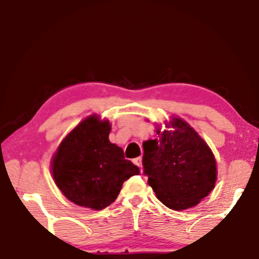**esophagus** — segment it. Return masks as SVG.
<instances>
[{"label": "esophagus", "mask_w": 259, "mask_h": 259, "mask_svg": "<svg viewBox=\"0 0 259 259\" xmlns=\"http://www.w3.org/2000/svg\"><path fill=\"white\" fill-rule=\"evenodd\" d=\"M134 164L141 168V167H143V158H141V157H137V158L134 159Z\"/></svg>", "instance_id": "esophagus-1"}]
</instances>
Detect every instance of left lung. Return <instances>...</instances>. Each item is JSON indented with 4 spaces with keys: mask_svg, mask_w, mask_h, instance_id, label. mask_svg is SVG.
<instances>
[{
    "mask_svg": "<svg viewBox=\"0 0 259 259\" xmlns=\"http://www.w3.org/2000/svg\"><path fill=\"white\" fill-rule=\"evenodd\" d=\"M157 139L144 143V174L157 199L171 210H185L200 203L213 190L217 163L209 146L181 118L165 129L157 128Z\"/></svg>",
    "mask_w": 259,
    "mask_h": 259,
    "instance_id": "obj_1",
    "label": "left lung"
}]
</instances>
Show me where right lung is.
Segmentation results:
<instances>
[{
  "label": "right lung",
  "instance_id": "1",
  "mask_svg": "<svg viewBox=\"0 0 259 259\" xmlns=\"http://www.w3.org/2000/svg\"><path fill=\"white\" fill-rule=\"evenodd\" d=\"M110 131L108 120L91 115L66 136L53 157L56 185L79 206L104 209L118 197L123 182L139 174L123 150L110 143Z\"/></svg>",
  "mask_w": 259,
  "mask_h": 259
}]
</instances>
